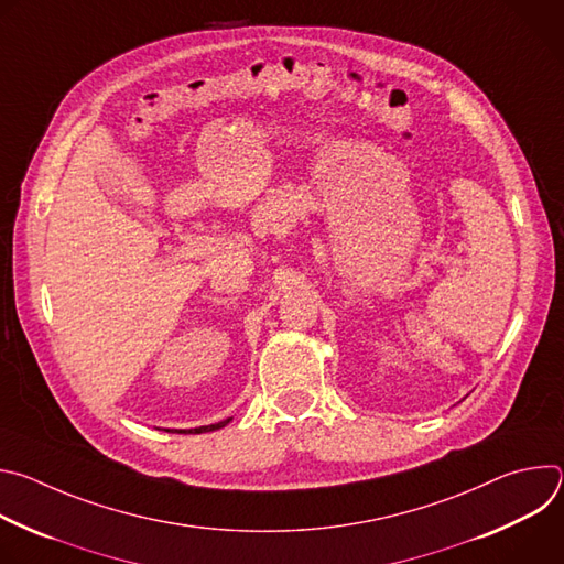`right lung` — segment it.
<instances>
[{
	"mask_svg": "<svg viewBox=\"0 0 564 564\" xmlns=\"http://www.w3.org/2000/svg\"><path fill=\"white\" fill-rule=\"evenodd\" d=\"M227 422H229V420L218 422V424H209V426H200V429H189L187 433H207V431H216V429H223ZM181 433H185V431H181Z\"/></svg>",
	"mask_w": 564,
	"mask_h": 564,
	"instance_id": "add662e5",
	"label": "right lung"
}]
</instances>
